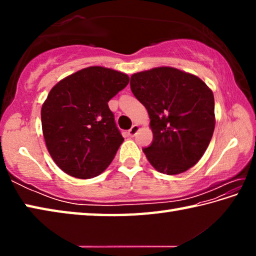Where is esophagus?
<instances>
[{
	"label": "esophagus",
	"mask_w": 256,
	"mask_h": 256,
	"mask_svg": "<svg viewBox=\"0 0 256 256\" xmlns=\"http://www.w3.org/2000/svg\"><path fill=\"white\" fill-rule=\"evenodd\" d=\"M138 131V125H136V124H134L133 126L128 130V134L130 136H134L136 134V132Z\"/></svg>",
	"instance_id": "34e87169"
}]
</instances>
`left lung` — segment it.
Wrapping results in <instances>:
<instances>
[{
	"label": "left lung",
	"instance_id": "obj_1",
	"mask_svg": "<svg viewBox=\"0 0 256 256\" xmlns=\"http://www.w3.org/2000/svg\"><path fill=\"white\" fill-rule=\"evenodd\" d=\"M134 96L148 110L154 140L144 152L159 172L193 167L214 131V94L200 78L162 66L131 76Z\"/></svg>",
	"mask_w": 256,
	"mask_h": 256
}]
</instances>
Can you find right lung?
I'll use <instances>...</instances> for the list:
<instances>
[{"instance_id":"1","label":"right lung","mask_w":256,"mask_h":256,"mask_svg":"<svg viewBox=\"0 0 256 256\" xmlns=\"http://www.w3.org/2000/svg\"><path fill=\"white\" fill-rule=\"evenodd\" d=\"M122 72L82 68L55 84L42 107L47 150L70 176L92 178L106 170L124 141L108 102L128 86Z\"/></svg>"}]
</instances>
